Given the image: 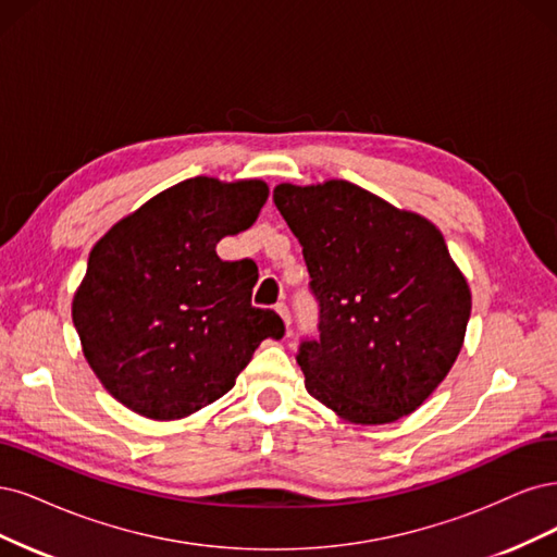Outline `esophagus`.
Wrapping results in <instances>:
<instances>
[{"mask_svg":"<svg viewBox=\"0 0 557 557\" xmlns=\"http://www.w3.org/2000/svg\"><path fill=\"white\" fill-rule=\"evenodd\" d=\"M275 310H277V314L282 317V321H284V326H286V329H289V326H292V312H289V308H286V305H284V302H280Z\"/></svg>","mask_w":557,"mask_h":557,"instance_id":"obj_1","label":"esophagus"}]
</instances>
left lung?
I'll list each match as a JSON object with an SVG mask.
<instances>
[{"label":"left lung","instance_id":"1","mask_svg":"<svg viewBox=\"0 0 557 557\" xmlns=\"http://www.w3.org/2000/svg\"><path fill=\"white\" fill-rule=\"evenodd\" d=\"M273 201L302 247L319 337L296 361L339 419L411 414L456 363L472 296L440 228L347 181L282 183Z\"/></svg>","mask_w":557,"mask_h":557}]
</instances>
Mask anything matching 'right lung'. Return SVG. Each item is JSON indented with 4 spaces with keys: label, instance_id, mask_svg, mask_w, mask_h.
<instances>
[{
    "label": "right lung",
    "instance_id": "obj_1",
    "mask_svg": "<svg viewBox=\"0 0 557 557\" xmlns=\"http://www.w3.org/2000/svg\"><path fill=\"white\" fill-rule=\"evenodd\" d=\"M265 199L261 181L189 177L92 247L71 317L89 368L124 407L189 417L233 388L265 337L284 335L273 310L252 308V263L214 252Z\"/></svg>",
    "mask_w": 557,
    "mask_h": 557
}]
</instances>
